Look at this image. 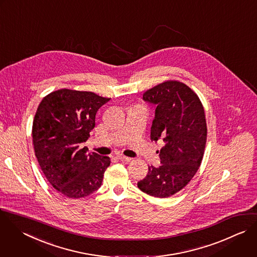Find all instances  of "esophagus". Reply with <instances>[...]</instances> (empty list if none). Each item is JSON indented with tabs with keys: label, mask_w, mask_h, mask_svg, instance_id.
<instances>
[{
	"label": "esophagus",
	"mask_w": 257,
	"mask_h": 257,
	"mask_svg": "<svg viewBox=\"0 0 257 257\" xmlns=\"http://www.w3.org/2000/svg\"><path fill=\"white\" fill-rule=\"evenodd\" d=\"M118 159L120 160V161H124V162H130V161H132V158H130V157H125L124 155H118Z\"/></svg>",
	"instance_id": "esophagus-1"
}]
</instances>
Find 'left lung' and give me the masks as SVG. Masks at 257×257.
I'll list each match as a JSON object with an SVG mask.
<instances>
[{
  "label": "left lung",
  "mask_w": 257,
  "mask_h": 257,
  "mask_svg": "<svg viewBox=\"0 0 257 257\" xmlns=\"http://www.w3.org/2000/svg\"><path fill=\"white\" fill-rule=\"evenodd\" d=\"M156 104L151 140L162 139V165L149 167L148 175L138 183L144 193L168 198L185 188L197 173L205 152L207 123L203 104L194 90L178 80L164 81L143 94Z\"/></svg>",
  "instance_id": "obj_1"
}]
</instances>
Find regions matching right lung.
<instances>
[{
  "mask_svg": "<svg viewBox=\"0 0 257 257\" xmlns=\"http://www.w3.org/2000/svg\"><path fill=\"white\" fill-rule=\"evenodd\" d=\"M110 98L94 92L58 89L41 100L34 116L35 156L51 186L71 199L99 189L110 158L87 154L81 144L95 126L97 110Z\"/></svg>",
  "mask_w": 257,
  "mask_h": 257,
  "instance_id": "add662e5",
  "label": "right lung"
}]
</instances>
